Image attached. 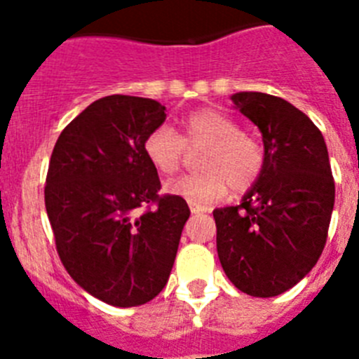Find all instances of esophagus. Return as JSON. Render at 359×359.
<instances>
[{"instance_id": "34e87169", "label": "esophagus", "mask_w": 359, "mask_h": 359, "mask_svg": "<svg viewBox=\"0 0 359 359\" xmlns=\"http://www.w3.org/2000/svg\"><path fill=\"white\" fill-rule=\"evenodd\" d=\"M189 207L192 214H203V212H207V208L201 207V205H196V203H190L189 201Z\"/></svg>"}]
</instances>
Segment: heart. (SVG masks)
<instances>
[{
  "mask_svg": "<svg viewBox=\"0 0 359 359\" xmlns=\"http://www.w3.org/2000/svg\"><path fill=\"white\" fill-rule=\"evenodd\" d=\"M187 147H205L199 160L205 172L177 177L165 189L196 205L219 201L230 189L233 194H243L255 185L264 170L266 151L261 142L244 135L239 123L221 111H194L183 118L182 136L169 126H160L144 142L145 156L163 176L182 167Z\"/></svg>",
  "mask_w": 359,
  "mask_h": 359,
  "instance_id": "obj_1",
  "label": "heart"
}]
</instances>
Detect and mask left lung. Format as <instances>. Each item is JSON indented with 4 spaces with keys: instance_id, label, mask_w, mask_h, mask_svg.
I'll list each match as a JSON object with an SVG mask.
<instances>
[{
    "instance_id": "left-lung-1",
    "label": "left lung",
    "mask_w": 359,
    "mask_h": 359,
    "mask_svg": "<svg viewBox=\"0 0 359 359\" xmlns=\"http://www.w3.org/2000/svg\"><path fill=\"white\" fill-rule=\"evenodd\" d=\"M231 102L261 131L266 163L239 205L214 210L217 255L237 290L277 297L309 273L327 241L334 207L327 145L284 98L239 91Z\"/></svg>"
}]
</instances>
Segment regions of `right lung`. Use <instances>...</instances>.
Masks as SVG:
<instances>
[{"instance_id":"add662e5","label":"right lung","mask_w":359,"mask_h":359,"mask_svg":"<svg viewBox=\"0 0 359 359\" xmlns=\"http://www.w3.org/2000/svg\"><path fill=\"white\" fill-rule=\"evenodd\" d=\"M165 111L152 98H98L66 126L50 158L44 205L57 252L69 277L109 306H142L163 290L190 215L183 198L158 194L144 152Z\"/></svg>"}]
</instances>
